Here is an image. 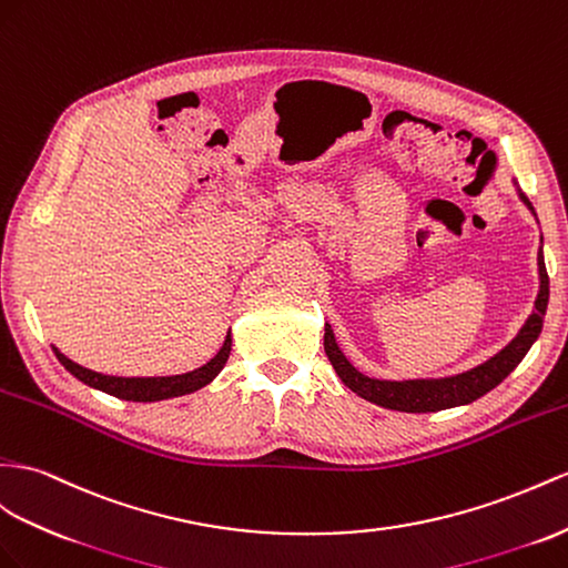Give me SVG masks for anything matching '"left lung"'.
I'll use <instances>...</instances> for the list:
<instances>
[{
    "label": "left lung",
    "instance_id": "obj_1",
    "mask_svg": "<svg viewBox=\"0 0 568 568\" xmlns=\"http://www.w3.org/2000/svg\"><path fill=\"white\" fill-rule=\"evenodd\" d=\"M514 186L518 184L514 182ZM516 192H518V199L526 203V209L535 215L537 221V213L532 209V203L528 201V196L523 194L520 189H516ZM537 275H540V290H537L535 307L526 318V324H523L520 331L516 333V338L506 347H501L497 355L485 359L483 365L470 367L465 372L448 374V376H427V379H403V382L376 379V376H367L353 367V362L343 355L341 345L336 343V333H333L331 324L324 326L326 331L324 351L331 359L333 369H336V374L341 376V382L359 398H365L374 405H382V408L398 410V413H436L446 408H458V405H468L479 396L489 394L494 386H499L506 376L518 367V362L526 357L537 336H540L547 302H549V278L545 268L542 244H540V252H537Z\"/></svg>",
    "mask_w": 568,
    "mask_h": 568
}]
</instances>
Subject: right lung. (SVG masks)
<instances>
[{
  "label": "right lung",
  "instance_id": "right-lung-1",
  "mask_svg": "<svg viewBox=\"0 0 568 568\" xmlns=\"http://www.w3.org/2000/svg\"><path fill=\"white\" fill-rule=\"evenodd\" d=\"M57 359L62 362L64 369L69 374H74L79 382L85 386L103 390V394H110L114 398L122 400H134V403H155V400H168V398H178L194 394V390L203 388L211 384L221 369L225 367V362L232 351V333L227 331L225 343L221 351H217L215 357H211L206 365L186 372V374H174V376H110V374H100L93 369H85L77 362H71L67 355H62L57 347H52Z\"/></svg>",
  "mask_w": 568,
  "mask_h": 568
}]
</instances>
